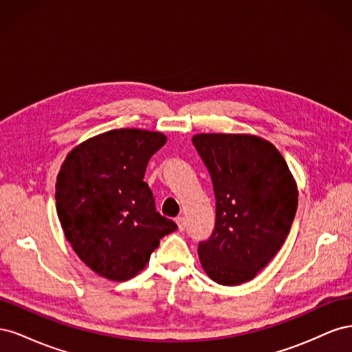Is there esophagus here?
<instances>
[{
  "mask_svg": "<svg viewBox=\"0 0 352 352\" xmlns=\"http://www.w3.org/2000/svg\"><path fill=\"white\" fill-rule=\"evenodd\" d=\"M176 225H177V229L182 232V230H185V228H186V220H185V217H177L176 219Z\"/></svg>",
  "mask_w": 352,
  "mask_h": 352,
  "instance_id": "obj_1",
  "label": "esophagus"
}]
</instances>
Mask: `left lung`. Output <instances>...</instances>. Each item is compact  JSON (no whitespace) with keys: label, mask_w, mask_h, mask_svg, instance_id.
<instances>
[{"label":"left lung","mask_w":352,"mask_h":352,"mask_svg":"<svg viewBox=\"0 0 352 352\" xmlns=\"http://www.w3.org/2000/svg\"><path fill=\"white\" fill-rule=\"evenodd\" d=\"M192 142L207 166L216 195V226L199 242L211 280L236 286L254 279L291 230L296 182L272 142L250 133H198Z\"/></svg>","instance_id":"1"}]
</instances>
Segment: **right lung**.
Returning <instances> with one entry per match:
<instances>
[{
	"label": "right lung",
	"instance_id": "add662e5",
	"mask_svg": "<svg viewBox=\"0 0 352 352\" xmlns=\"http://www.w3.org/2000/svg\"><path fill=\"white\" fill-rule=\"evenodd\" d=\"M166 141L162 132L113 129L74 146L61 164L56 207L63 232L78 257L105 279H132L160 239L177 229L155 211L144 182L148 162Z\"/></svg>",
	"mask_w": 352,
	"mask_h": 352
}]
</instances>
